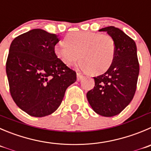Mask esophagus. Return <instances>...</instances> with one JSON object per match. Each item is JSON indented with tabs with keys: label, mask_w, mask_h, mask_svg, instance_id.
<instances>
[{
	"label": "esophagus",
	"mask_w": 151,
	"mask_h": 151,
	"mask_svg": "<svg viewBox=\"0 0 151 151\" xmlns=\"http://www.w3.org/2000/svg\"><path fill=\"white\" fill-rule=\"evenodd\" d=\"M76 75H77V80H78V81H80V80L82 79V78H84V76H83V75H81V73H77Z\"/></svg>",
	"instance_id": "34e87169"
}]
</instances>
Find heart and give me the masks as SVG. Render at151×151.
I'll use <instances>...</instances> for the list:
<instances>
[{"mask_svg": "<svg viewBox=\"0 0 151 151\" xmlns=\"http://www.w3.org/2000/svg\"><path fill=\"white\" fill-rule=\"evenodd\" d=\"M116 49V43L110 35L77 31L69 33L64 42L57 43L54 52L65 65H73L79 59L81 70L98 75L107 71L112 65Z\"/></svg>", "mask_w": 151, "mask_h": 151, "instance_id": "obj_1", "label": "heart"}]
</instances>
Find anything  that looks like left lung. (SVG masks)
Listing matches in <instances>:
<instances>
[{
    "mask_svg": "<svg viewBox=\"0 0 151 151\" xmlns=\"http://www.w3.org/2000/svg\"><path fill=\"white\" fill-rule=\"evenodd\" d=\"M107 32L116 43L113 62L107 72L94 77L95 87L87 93L88 102L97 114L111 117L119 114L134 96L139 73L135 41L122 30L107 27Z\"/></svg>",
    "mask_w": 151,
    "mask_h": 151,
    "instance_id": "left-lung-1",
    "label": "left lung"
}]
</instances>
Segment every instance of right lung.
Listing matches in <instances>:
<instances>
[{
  "instance_id": "add662e5",
  "label": "right lung",
  "mask_w": 151,
  "mask_h": 151,
  "mask_svg": "<svg viewBox=\"0 0 151 151\" xmlns=\"http://www.w3.org/2000/svg\"><path fill=\"white\" fill-rule=\"evenodd\" d=\"M55 34L34 29L16 37L6 64L11 96L19 108L35 117L52 114L61 104L76 73L58 59Z\"/></svg>"
}]
</instances>
